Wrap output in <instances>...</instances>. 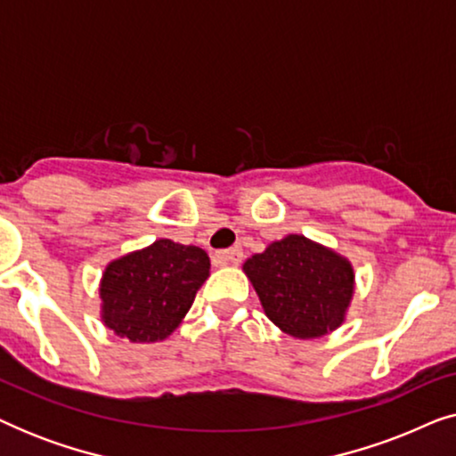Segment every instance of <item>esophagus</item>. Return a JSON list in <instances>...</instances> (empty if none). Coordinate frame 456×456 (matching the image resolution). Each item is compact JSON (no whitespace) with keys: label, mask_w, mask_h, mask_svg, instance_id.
<instances>
[{"label":"esophagus","mask_w":456,"mask_h":456,"mask_svg":"<svg viewBox=\"0 0 456 456\" xmlns=\"http://www.w3.org/2000/svg\"><path fill=\"white\" fill-rule=\"evenodd\" d=\"M240 259H242V248H239V247L226 248V251H217L214 255L216 265H232V264H239Z\"/></svg>","instance_id":"34e87169"}]
</instances>
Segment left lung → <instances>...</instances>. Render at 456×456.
I'll return each mask as SVG.
<instances>
[{
	"instance_id": "1",
	"label": "left lung",
	"mask_w": 456,
	"mask_h": 456,
	"mask_svg": "<svg viewBox=\"0 0 456 456\" xmlns=\"http://www.w3.org/2000/svg\"><path fill=\"white\" fill-rule=\"evenodd\" d=\"M273 326L298 340L322 338L346 322L354 297L348 257L303 234H286L242 264Z\"/></svg>"
}]
</instances>
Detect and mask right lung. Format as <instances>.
I'll use <instances>...</instances> for the list:
<instances>
[{
  "mask_svg": "<svg viewBox=\"0 0 456 456\" xmlns=\"http://www.w3.org/2000/svg\"><path fill=\"white\" fill-rule=\"evenodd\" d=\"M203 248L158 239L111 259L99 280V317L118 338L161 342L183 323L209 278Z\"/></svg>",
  "mask_w": 456,
  "mask_h": 456,
  "instance_id": "1",
  "label": "right lung"
}]
</instances>
